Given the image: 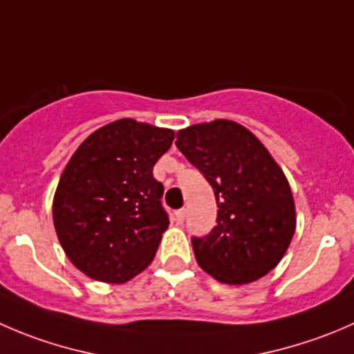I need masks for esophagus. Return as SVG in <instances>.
<instances>
[{
    "label": "esophagus",
    "instance_id": "34e87169",
    "mask_svg": "<svg viewBox=\"0 0 354 354\" xmlns=\"http://www.w3.org/2000/svg\"><path fill=\"white\" fill-rule=\"evenodd\" d=\"M185 216H187V211H185V209H178V211L174 212V219H176V223H183Z\"/></svg>",
    "mask_w": 354,
    "mask_h": 354
}]
</instances>
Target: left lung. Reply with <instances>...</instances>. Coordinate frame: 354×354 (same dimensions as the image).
Segmentation results:
<instances>
[{"label":"left lung","instance_id":"left-lung-1","mask_svg":"<svg viewBox=\"0 0 354 354\" xmlns=\"http://www.w3.org/2000/svg\"><path fill=\"white\" fill-rule=\"evenodd\" d=\"M176 138L218 204V225L192 239L198 266L228 286L263 279L286 256L296 232V205L282 167L249 129L228 119L188 126Z\"/></svg>","mask_w":354,"mask_h":354}]
</instances>
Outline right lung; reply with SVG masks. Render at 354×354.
<instances>
[{
  "label": "right lung",
  "instance_id": "right-lung-1",
  "mask_svg": "<svg viewBox=\"0 0 354 354\" xmlns=\"http://www.w3.org/2000/svg\"><path fill=\"white\" fill-rule=\"evenodd\" d=\"M173 140V129L119 119L72 153L55 192L53 225L86 277L124 283L153 261L169 219L152 171Z\"/></svg>",
  "mask_w": 354,
  "mask_h": 354
}]
</instances>
